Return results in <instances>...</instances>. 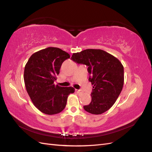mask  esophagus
<instances>
[{
  "mask_svg": "<svg viewBox=\"0 0 152 152\" xmlns=\"http://www.w3.org/2000/svg\"><path fill=\"white\" fill-rule=\"evenodd\" d=\"M75 92L78 94H82V91L81 90H79V89H75Z\"/></svg>",
  "mask_w": 152,
  "mask_h": 152,
  "instance_id": "obj_1",
  "label": "esophagus"
}]
</instances>
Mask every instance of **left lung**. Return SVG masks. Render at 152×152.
I'll use <instances>...</instances> for the list:
<instances>
[{"label":"left lung","instance_id":"obj_1","mask_svg":"<svg viewBox=\"0 0 152 152\" xmlns=\"http://www.w3.org/2000/svg\"><path fill=\"white\" fill-rule=\"evenodd\" d=\"M77 63L88 66L89 81L93 85L91 102L84 106L86 112L94 115L107 111L115 103L122 90L124 66L113 55L102 49H88L73 53L71 58Z\"/></svg>","mask_w":152,"mask_h":152}]
</instances>
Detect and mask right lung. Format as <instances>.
<instances>
[{"label": "right lung", "instance_id": "right-lung-1", "mask_svg": "<svg viewBox=\"0 0 152 152\" xmlns=\"http://www.w3.org/2000/svg\"><path fill=\"white\" fill-rule=\"evenodd\" d=\"M70 54L58 48L49 47L34 53L25 66L24 81L27 93L35 107L47 115L60 113L68 96L75 92L72 87L54 84L63 62Z\"/></svg>", "mask_w": 152, "mask_h": 152}]
</instances>
